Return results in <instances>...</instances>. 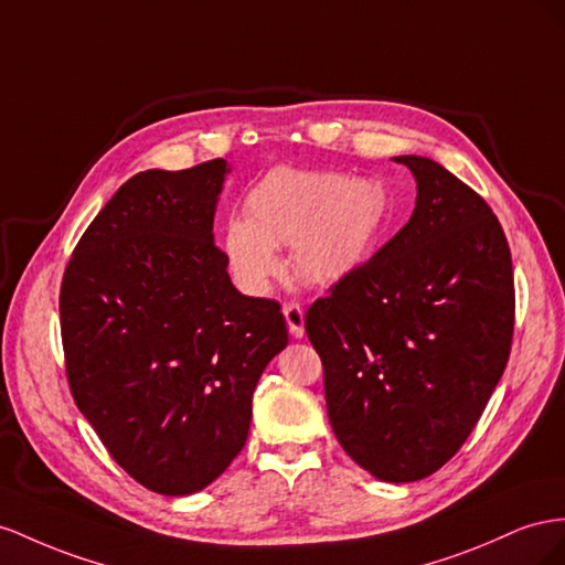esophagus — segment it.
Masks as SVG:
<instances>
[{"mask_svg": "<svg viewBox=\"0 0 565 565\" xmlns=\"http://www.w3.org/2000/svg\"><path fill=\"white\" fill-rule=\"evenodd\" d=\"M284 317L288 331H291L294 338H302L305 335V312L298 302H286L284 305Z\"/></svg>", "mask_w": 565, "mask_h": 565, "instance_id": "34e87169", "label": "esophagus"}]
</instances>
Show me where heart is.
<instances>
[{
  "label": "heart",
  "instance_id": "obj_1",
  "mask_svg": "<svg viewBox=\"0 0 565 565\" xmlns=\"http://www.w3.org/2000/svg\"><path fill=\"white\" fill-rule=\"evenodd\" d=\"M388 211V191L376 180L274 168L246 193V220L232 217L224 227V257L250 294H265L284 274L279 246H288L300 281L327 286L366 260Z\"/></svg>",
  "mask_w": 565,
  "mask_h": 565
}]
</instances>
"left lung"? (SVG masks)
Returning <instances> with one entry per match:
<instances>
[{
  "label": "left lung",
  "mask_w": 565,
  "mask_h": 565,
  "mask_svg": "<svg viewBox=\"0 0 565 565\" xmlns=\"http://www.w3.org/2000/svg\"><path fill=\"white\" fill-rule=\"evenodd\" d=\"M409 222L305 315L324 364L329 422L354 463L385 482L452 459L504 374L513 271L502 224L424 156Z\"/></svg>",
  "instance_id": "left-lung-1"
}]
</instances>
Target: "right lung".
Segmentation results:
<instances>
[{
  "label": "right lung",
  "instance_id": "right-lung-1",
  "mask_svg": "<svg viewBox=\"0 0 565 565\" xmlns=\"http://www.w3.org/2000/svg\"><path fill=\"white\" fill-rule=\"evenodd\" d=\"M227 160L127 180L79 238L61 284L77 409L122 469L193 494L244 449L253 393L288 345L279 302L238 294L213 220Z\"/></svg>",
  "mask_w": 565,
  "mask_h": 565
}]
</instances>
